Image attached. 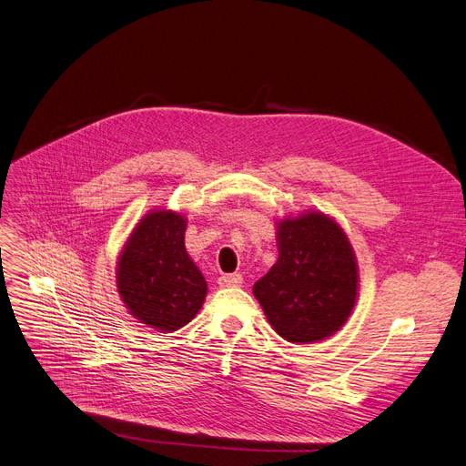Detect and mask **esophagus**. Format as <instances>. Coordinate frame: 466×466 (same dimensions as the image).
Listing matches in <instances>:
<instances>
[{"instance_id":"1","label":"esophagus","mask_w":466,"mask_h":466,"mask_svg":"<svg viewBox=\"0 0 466 466\" xmlns=\"http://www.w3.org/2000/svg\"><path fill=\"white\" fill-rule=\"evenodd\" d=\"M219 286L221 288H236V286H241L243 282V277L239 273H232V275H223L219 277Z\"/></svg>"}]
</instances>
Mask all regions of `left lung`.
<instances>
[{
  "mask_svg": "<svg viewBox=\"0 0 466 466\" xmlns=\"http://www.w3.org/2000/svg\"><path fill=\"white\" fill-rule=\"evenodd\" d=\"M279 260L255 286L269 325L291 344L340 330L359 298V266L344 228L309 209L277 221Z\"/></svg>",
  "mask_w": 466,
  "mask_h": 466,
  "instance_id": "obj_1",
  "label": "left lung"
}]
</instances>
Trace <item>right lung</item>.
<instances>
[{
    "instance_id": "1",
    "label": "right lung",
    "mask_w": 466,
    "mask_h": 466,
    "mask_svg": "<svg viewBox=\"0 0 466 466\" xmlns=\"http://www.w3.org/2000/svg\"><path fill=\"white\" fill-rule=\"evenodd\" d=\"M187 219L154 208L134 227L116 262V291L128 312L157 332L187 325L202 309L208 284L186 250Z\"/></svg>"
}]
</instances>
